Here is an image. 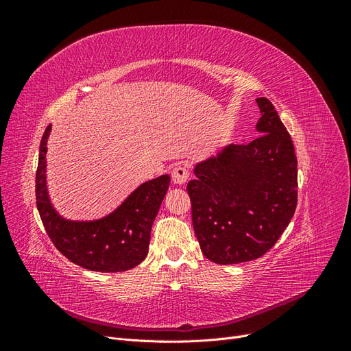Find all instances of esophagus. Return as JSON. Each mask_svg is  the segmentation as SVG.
Listing matches in <instances>:
<instances>
[{"label":"esophagus","mask_w":351,"mask_h":351,"mask_svg":"<svg viewBox=\"0 0 351 351\" xmlns=\"http://www.w3.org/2000/svg\"><path fill=\"white\" fill-rule=\"evenodd\" d=\"M171 178H173V183L182 186L187 182L189 178V169L187 167L182 165V164H177L173 169H171Z\"/></svg>","instance_id":"34e87169"}]
</instances>
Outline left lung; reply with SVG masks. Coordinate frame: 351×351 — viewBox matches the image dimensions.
Segmentation results:
<instances>
[{"label": "left lung", "instance_id": "8db88e82", "mask_svg": "<svg viewBox=\"0 0 351 351\" xmlns=\"http://www.w3.org/2000/svg\"><path fill=\"white\" fill-rule=\"evenodd\" d=\"M262 132L195 168L187 183L200 250L219 265L263 256L297 206V158L290 133L267 98H258Z\"/></svg>", "mask_w": 351, "mask_h": 351}]
</instances>
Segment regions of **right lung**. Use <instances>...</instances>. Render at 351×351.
Instances as JSON below:
<instances>
[{
    "mask_svg": "<svg viewBox=\"0 0 351 351\" xmlns=\"http://www.w3.org/2000/svg\"><path fill=\"white\" fill-rule=\"evenodd\" d=\"M51 125L42 136L36 168V206L47 234L60 253L82 268L121 272L134 268L147 254L151 228L168 190L169 176L151 180L107 218L71 222L57 215L47 195L45 155Z\"/></svg>",
    "mask_w": 351,
    "mask_h": 351,
    "instance_id": "1",
    "label": "right lung"
}]
</instances>
